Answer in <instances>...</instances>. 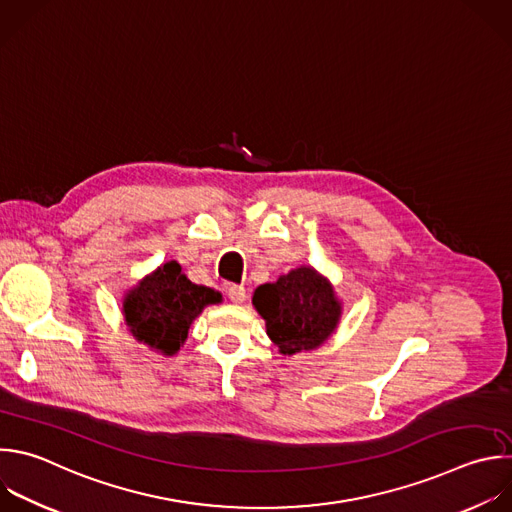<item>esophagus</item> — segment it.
<instances>
[{
	"label": "esophagus",
	"instance_id": "1",
	"mask_svg": "<svg viewBox=\"0 0 512 512\" xmlns=\"http://www.w3.org/2000/svg\"><path fill=\"white\" fill-rule=\"evenodd\" d=\"M227 295H229V299H231L233 303H243L245 297H247L243 285H231V287L227 289Z\"/></svg>",
	"mask_w": 512,
	"mask_h": 512
}]
</instances>
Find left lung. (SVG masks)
Instances as JSON below:
<instances>
[{"mask_svg":"<svg viewBox=\"0 0 512 512\" xmlns=\"http://www.w3.org/2000/svg\"><path fill=\"white\" fill-rule=\"evenodd\" d=\"M253 305L283 356L319 348L342 317L331 283L313 267H297L275 283L259 285Z\"/></svg>","mask_w":512,"mask_h":512,"instance_id":"obj_1","label":"left lung"}]
</instances>
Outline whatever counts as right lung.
Listing matches in <instances>:
<instances>
[{"mask_svg":"<svg viewBox=\"0 0 512 512\" xmlns=\"http://www.w3.org/2000/svg\"><path fill=\"white\" fill-rule=\"evenodd\" d=\"M219 301V291L193 283L177 261H168L124 295L122 313L140 344L173 356L185 344L195 317Z\"/></svg>","mask_w":512,"mask_h":512,"instance_id":"obj_1","label":"right lung"}]
</instances>
